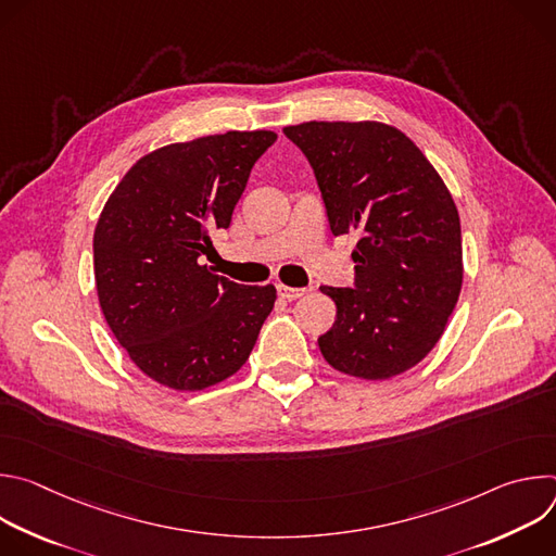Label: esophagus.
Returning a JSON list of instances; mask_svg holds the SVG:
<instances>
[{
    "label": "esophagus",
    "mask_w": 556,
    "mask_h": 556,
    "mask_svg": "<svg viewBox=\"0 0 556 556\" xmlns=\"http://www.w3.org/2000/svg\"><path fill=\"white\" fill-rule=\"evenodd\" d=\"M277 292L281 299H288V301H294L299 296L305 294V288H290V286H283V283H277Z\"/></svg>",
    "instance_id": "obj_1"
}]
</instances>
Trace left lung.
I'll return each mask as SVG.
<instances>
[{"mask_svg":"<svg viewBox=\"0 0 556 556\" xmlns=\"http://www.w3.org/2000/svg\"><path fill=\"white\" fill-rule=\"evenodd\" d=\"M307 157L334 237L358 232L354 286H321L337 303L319 337L339 371L384 380L440 341L462 288L455 202L425 153L395 127L309 121L283 129Z\"/></svg>","mask_w":556,"mask_h":556,"instance_id":"8db88e82","label":"left lung"}]
</instances>
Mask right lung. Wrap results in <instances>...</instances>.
<instances>
[{"label":"right lung","mask_w":556,"mask_h":556,"mask_svg":"<svg viewBox=\"0 0 556 556\" xmlns=\"http://www.w3.org/2000/svg\"><path fill=\"white\" fill-rule=\"evenodd\" d=\"M273 131H226L155 149L125 174L94 230L105 321L155 382L200 391L240 369L273 312L275 286L200 266L228 228Z\"/></svg>","instance_id":"obj_1"}]
</instances>
